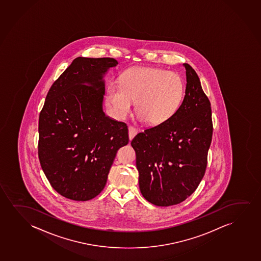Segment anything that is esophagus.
<instances>
[{
  "mask_svg": "<svg viewBox=\"0 0 261 261\" xmlns=\"http://www.w3.org/2000/svg\"><path fill=\"white\" fill-rule=\"evenodd\" d=\"M138 133V129L134 128L133 126H129V140H132V139L137 135Z\"/></svg>",
  "mask_w": 261,
  "mask_h": 261,
  "instance_id": "esophagus-1",
  "label": "esophagus"
}]
</instances>
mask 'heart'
<instances>
[{
    "label": "heart",
    "instance_id": "b5f03b06",
    "mask_svg": "<svg viewBox=\"0 0 261 261\" xmlns=\"http://www.w3.org/2000/svg\"><path fill=\"white\" fill-rule=\"evenodd\" d=\"M184 81L177 73L158 68H136L126 73L122 84L108 88V100L118 116L127 115L135 102L136 115L150 125L167 122L180 108Z\"/></svg>",
    "mask_w": 261,
    "mask_h": 261
}]
</instances>
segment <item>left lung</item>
<instances>
[{
	"label": "left lung",
	"mask_w": 261,
	"mask_h": 261,
	"mask_svg": "<svg viewBox=\"0 0 261 261\" xmlns=\"http://www.w3.org/2000/svg\"><path fill=\"white\" fill-rule=\"evenodd\" d=\"M186 95L167 122L132 139L139 189L148 202L167 207L185 201L204 176L212 143V108L197 73L187 63Z\"/></svg>",
	"instance_id": "1"
}]
</instances>
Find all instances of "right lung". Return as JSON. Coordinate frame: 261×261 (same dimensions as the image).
<instances>
[{"label":"right lung","mask_w":261,"mask_h":261,"mask_svg":"<svg viewBox=\"0 0 261 261\" xmlns=\"http://www.w3.org/2000/svg\"><path fill=\"white\" fill-rule=\"evenodd\" d=\"M117 65L112 58H76L46 96L39 116V160L51 187L66 198L96 197L119 148L129 143L126 123L103 111L105 74Z\"/></svg>","instance_id":"1"}]
</instances>
